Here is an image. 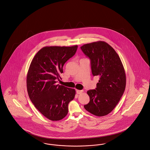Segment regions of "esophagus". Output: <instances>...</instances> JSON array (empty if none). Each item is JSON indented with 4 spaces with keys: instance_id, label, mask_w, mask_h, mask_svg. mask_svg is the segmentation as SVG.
<instances>
[{
    "instance_id": "obj_1",
    "label": "esophagus",
    "mask_w": 150,
    "mask_h": 150,
    "mask_svg": "<svg viewBox=\"0 0 150 150\" xmlns=\"http://www.w3.org/2000/svg\"><path fill=\"white\" fill-rule=\"evenodd\" d=\"M83 92V90H76V93L78 94H81Z\"/></svg>"
}]
</instances>
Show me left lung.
<instances>
[{"mask_svg":"<svg viewBox=\"0 0 150 150\" xmlns=\"http://www.w3.org/2000/svg\"><path fill=\"white\" fill-rule=\"evenodd\" d=\"M91 60L93 76H99L97 88L87 93L90 102L85 109L97 116H105L116 106L125 89L126 75L115 50L105 41L84 44L81 47Z\"/></svg>","mask_w":150,"mask_h":150,"instance_id":"1","label":"left lung"}]
</instances>
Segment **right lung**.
I'll return each mask as SVG.
<instances>
[{"mask_svg":"<svg viewBox=\"0 0 150 150\" xmlns=\"http://www.w3.org/2000/svg\"><path fill=\"white\" fill-rule=\"evenodd\" d=\"M78 45L45 47L39 50L30 63L26 85L29 97L36 109L51 121L67 116L68 105L75 97V90L56 84L63 67L76 53Z\"/></svg>","mask_w":150,"mask_h":150,"instance_id":"add662e5","label":"right lung"}]
</instances>
